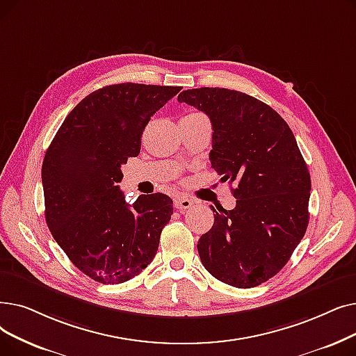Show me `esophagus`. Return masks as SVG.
Segmentation results:
<instances>
[{"label": "esophagus", "mask_w": 356, "mask_h": 356, "mask_svg": "<svg viewBox=\"0 0 356 356\" xmlns=\"http://www.w3.org/2000/svg\"><path fill=\"white\" fill-rule=\"evenodd\" d=\"M192 205H193V200L189 197L180 196V197L175 199V208L179 211H186V209L192 208Z\"/></svg>", "instance_id": "34e87169"}]
</instances>
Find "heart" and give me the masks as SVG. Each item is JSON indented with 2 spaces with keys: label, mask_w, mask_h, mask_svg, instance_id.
Listing matches in <instances>:
<instances>
[{
  "label": "heart",
  "mask_w": 356,
  "mask_h": 356,
  "mask_svg": "<svg viewBox=\"0 0 356 356\" xmlns=\"http://www.w3.org/2000/svg\"><path fill=\"white\" fill-rule=\"evenodd\" d=\"M189 115H196V113H189ZM189 115H186V116H189Z\"/></svg>",
  "instance_id": "heart-1"
}]
</instances>
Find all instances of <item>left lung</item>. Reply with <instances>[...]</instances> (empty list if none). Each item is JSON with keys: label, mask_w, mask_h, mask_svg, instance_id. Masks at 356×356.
I'll return each instance as SVG.
<instances>
[{"label": "left lung", "mask_w": 356, "mask_h": 356, "mask_svg": "<svg viewBox=\"0 0 356 356\" xmlns=\"http://www.w3.org/2000/svg\"><path fill=\"white\" fill-rule=\"evenodd\" d=\"M177 100L208 115L209 160L234 183V209L212 208L213 225L197 241L205 269L236 288L280 272L305 234L312 179L288 123L270 106L228 88H192Z\"/></svg>", "instance_id": "left-lung-1"}]
</instances>
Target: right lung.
Returning a JSON list of instances; mask_svg holds the SVG:
<instances>
[{"instance_id": "1", "label": "right lung", "mask_w": 356, "mask_h": 356, "mask_svg": "<svg viewBox=\"0 0 356 356\" xmlns=\"http://www.w3.org/2000/svg\"><path fill=\"white\" fill-rule=\"evenodd\" d=\"M180 90L123 83L92 91L70 112L44 154L46 224L75 268L100 284L140 275L172 218L167 195H141L128 205L116 184L122 164L140 154L151 116Z\"/></svg>"}]
</instances>
